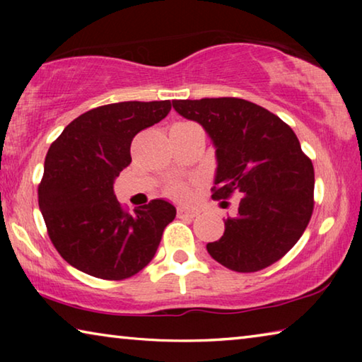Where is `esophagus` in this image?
Listing matches in <instances>:
<instances>
[{"label":"esophagus","instance_id":"34e87169","mask_svg":"<svg viewBox=\"0 0 362 362\" xmlns=\"http://www.w3.org/2000/svg\"><path fill=\"white\" fill-rule=\"evenodd\" d=\"M198 214V209H189V207H179V209H177V216L180 218H194Z\"/></svg>","mask_w":362,"mask_h":362}]
</instances>
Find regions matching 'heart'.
Masks as SVG:
<instances>
[{"label":"heart","instance_id":"heart-1","mask_svg":"<svg viewBox=\"0 0 362 362\" xmlns=\"http://www.w3.org/2000/svg\"><path fill=\"white\" fill-rule=\"evenodd\" d=\"M168 194L173 196V198H175V199L185 201L189 198V188L187 183L177 182V183H173V185L168 188Z\"/></svg>","mask_w":362,"mask_h":362}]
</instances>
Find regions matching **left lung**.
Listing matches in <instances>:
<instances>
[{
	"label": "left lung",
	"instance_id": "left-lung-1",
	"mask_svg": "<svg viewBox=\"0 0 362 362\" xmlns=\"http://www.w3.org/2000/svg\"><path fill=\"white\" fill-rule=\"evenodd\" d=\"M173 105L199 122L216 146L212 198L241 196L238 214L225 220L223 236L207 243V252L238 273L273 265L296 246L315 206V169L296 132L267 108L235 97Z\"/></svg>",
	"mask_w": 362,
	"mask_h": 362
}]
</instances>
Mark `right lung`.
Listing matches in <instances>:
<instances>
[{
  "mask_svg": "<svg viewBox=\"0 0 362 362\" xmlns=\"http://www.w3.org/2000/svg\"><path fill=\"white\" fill-rule=\"evenodd\" d=\"M169 112V100L97 107L73 119L49 146L40 211L54 247L79 272L119 281L155 257L175 207L153 199L129 214L116 199L113 183L132 161V139Z\"/></svg>",
  "mask_w": 362,
  "mask_h": 362,
  "instance_id": "right-lung-1",
  "label": "right lung"
}]
</instances>
